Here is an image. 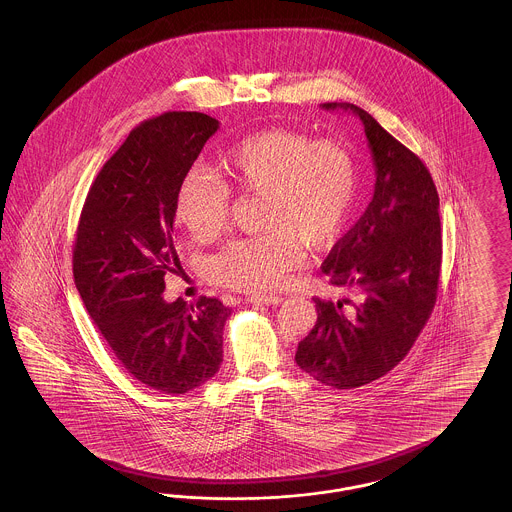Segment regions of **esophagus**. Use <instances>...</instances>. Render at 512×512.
I'll list each match as a JSON object with an SVG mask.
<instances>
[{
	"instance_id": "1",
	"label": "esophagus",
	"mask_w": 512,
	"mask_h": 512,
	"mask_svg": "<svg viewBox=\"0 0 512 512\" xmlns=\"http://www.w3.org/2000/svg\"><path fill=\"white\" fill-rule=\"evenodd\" d=\"M247 301L255 303V305H280L284 301V297H280V295H253Z\"/></svg>"
}]
</instances>
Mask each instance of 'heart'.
I'll return each mask as SVG.
<instances>
[{"instance_id": "b5f03b06", "label": "heart", "mask_w": 512, "mask_h": 512, "mask_svg": "<svg viewBox=\"0 0 512 512\" xmlns=\"http://www.w3.org/2000/svg\"><path fill=\"white\" fill-rule=\"evenodd\" d=\"M359 171L340 140L268 128L228 147L217 172L195 167L174 194V217L197 242L217 238L230 213V194L263 195L261 236L224 245L207 259L211 282L263 293L278 288L309 249L336 244L353 217Z\"/></svg>"}]
</instances>
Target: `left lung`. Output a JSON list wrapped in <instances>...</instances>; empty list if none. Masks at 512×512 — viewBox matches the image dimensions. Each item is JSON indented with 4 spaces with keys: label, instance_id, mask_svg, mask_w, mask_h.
Listing matches in <instances>:
<instances>
[{
    "label": "left lung",
    "instance_id": "8db88e82",
    "mask_svg": "<svg viewBox=\"0 0 512 512\" xmlns=\"http://www.w3.org/2000/svg\"><path fill=\"white\" fill-rule=\"evenodd\" d=\"M322 109L363 122L376 184L363 217L320 267L345 297H315L317 324L299 341L295 363L326 386L351 390L399 365L432 315L441 267L439 197L424 163L365 109Z\"/></svg>",
    "mask_w": 512,
    "mask_h": 512
}]
</instances>
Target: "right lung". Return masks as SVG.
I'll use <instances>...</instances> for the list:
<instances>
[{"label":"right lung","mask_w":512,"mask_h":512,"mask_svg":"<svg viewBox=\"0 0 512 512\" xmlns=\"http://www.w3.org/2000/svg\"><path fill=\"white\" fill-rule=\"evenodd\" d=\"M219 121L169 111L136 126L99 171L80 215L73 274L90 317L121 365L161 393H188L219 372L230 309L217 297L165 301L180 265L174 194Z\"/></svg>","instance_id":"add662e5"}]
</instances>
